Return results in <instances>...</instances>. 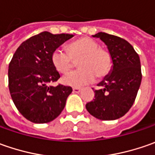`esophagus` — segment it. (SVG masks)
Returning a JSON list of instances; mask_svg holds the SVG:
<instances>
[{
    "instance_id": "1",
    "label": "esophagus",
    "mask_w": 155,
    "mask_h": 155,
    "mask_svg": "<svg viewBox=\"0 0 155 155\" xmlns=\"http://www.w3.org/2000/svg\"><path fill=\"white\" fill-rule=\"evenodd\" d=\"M72 91H73V92L74 93H78L81 91V89L80 88H77V87H75L72 89Z\"/></svg>"
}]
</instances>
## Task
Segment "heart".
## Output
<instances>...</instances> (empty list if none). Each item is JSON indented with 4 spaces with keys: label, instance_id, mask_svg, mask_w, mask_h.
<instances>
[{
    "label": "heart",
    "instance_id": "obj_1",
    "mask_svg": "<svg viewBox=\"0 0 155 155\" xmlns=\"http://www.w3.org/2000/svg\"><path fill=\"white\" fill-rule=\"evenodd\" d=\"M67 52L56 49L51 53L52 65L59 73H66L78 61V70L71 71L62 78L65 85L80 87L94 81L96 76L104 78L113 67V58L110 51L100 47L94 39L84 37L66 45Z\"/></svg>",
    "mask_w": 155,
    "mask_h": 155
}]
</instances>
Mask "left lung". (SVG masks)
I'll return each instance as SVG.
<instances>
[{
  "mask_svg": "<svg viewBox=\"0 0 155 155\" xmlns=\"http://www.w3.org/2000/svg\"><path fill=\"white\" fill-rule=\"evenodd\" d=\"M108 46L113 58L111 73L98 84L95 90V99L87 103L88 112L94 117L104 120H116L123 116L134 104L141 82L139 55L127 40L100 33L93 35Z\"/></svg>",
  "mask_w": 155,
  "mask_h": 155,
  "instance_id": "8db88e82",
  "label": "left lung"
}]
</instances>
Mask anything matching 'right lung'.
<instances>
[{"mask_svg":"<svg viewBox=\"0 0 155 155\" xmlns=\"http://www.w3.org/2000/svg\"><path fill=\"white\" fill-rule=\"evenodd\" d=\"M72 34L42 32L18 47L8 66L11 97L22 116L34 123H46L60 115L72 88L49 86L60 78L52 65L51 53Z\"/></svg>","mask_w":155,"mask_h":155,"instance_id":"right-lung-1","label":"right lung"}]
</instances>
